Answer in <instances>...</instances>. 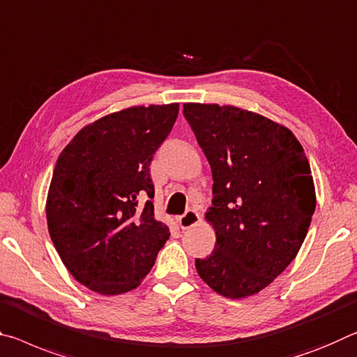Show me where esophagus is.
Returning a JSON list of instances; mask_svg holds the SVG:
<instances>
[{
  "label": "esophagus",
  "instance_id": "esophagus-1",
  "mask_svg": "<svg viewBox=\"0 0 357 357\" xmlns=\"http://www.w3.org/2000/svg\"><path fill=\"white\" fill-rule=\"evenodd\" d=\"M199 213H197V210L195 208H190L186 210V212L182 215V217H178V226L182 227V229H190V227H192L195 225L199 223Z\"/></svg>",
  "mask_w": 357,
  "mask_h": 357
}]
</instances>
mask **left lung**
Wrapping results in <instances>:
<instances>
[{"instance_id": "1", "label": "left lung", "mask_w": 357, "mask_h": 357, "mask_svg": "<svg viewBox=\"0 0 357 357\" xmlns=\"http://www.w3.org/2000/svg\"><path fill=\"white\" fill-rule=\"evenodd\" d=\"M183 115L213 177L206 218L217 243L196 271L221 296H253L305 241L317 207L310 165L294 134L259 114L186 102Z\"/></svg>"}]
</instances>
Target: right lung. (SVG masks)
Listing matches in <instances>:
<instances>
[{
    "mask_svg": "<svg viewBox=\"0 0 357 357\" xmlns=\"http://www.w3.org/2000/svg\"><path fill=\"white\" fill-rule=\"evenodd\" d=\"M177 115V102L120 110L82 128L58 156L49 234L71 275L95 293L137 288L171 236L155 218L150 165Z\"/></svg>",
    "mask_w": 357,
    "mask_h": 357,
    "instance_id": "right-lung-1",
    "label": "right lung"
}]
</instances>
